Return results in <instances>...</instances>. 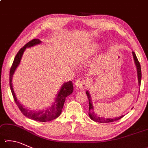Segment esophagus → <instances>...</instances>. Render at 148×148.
<instances>
[{
    "mask_svg": "<svg viewBox=\"0 0 148 148\" xmlns=\"http://www.w3.org/2000/svg\"><path fill=\"white\" fill-rule=\"evenodd\" d=\"M75 85H76V87L77 88H79V89L83 90L87 86V82L84 78H79L76 80V83H75Z\"/></svg>",
    "mask_w": 148,
    "mask_h": 148,
    "instance_id": "obj_1",
    "label": "esophagus"
}]
</instances>
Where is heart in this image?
I'll return each instance as SVG.
<instances>
[{"instance_id":"1","label":"heart","mask_w":148,"mask_h":148,"mask_svg":"<svg viewBox=\"0 0 148 148\" xmlns=\"http://www.w3.org/2000/svg\"><path fill=\"white\" fill-rule=\"evenodd\" d=\"M100 49V45L98 43H92L87 48H86V54L88 56H92V55L95 54ZM105 57L103 54H100L97 57L95 58V60H94L93 64L95 65H100L101 64L103 63L104 61Z\"/></svg>"}]
</instances>
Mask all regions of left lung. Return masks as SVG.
I'll return each instance as SVG.
<instances>
[{"label": "left lung", "instance_id": "obj_1", "mask_svg": "<svg viewBox=\"0 0 148 148\" xmlns=\"http://www.w3.org/2000/svg\"><path fill=\"white\" fill-rule=\"evenodd\" d=\"M134 62H135L136 68V71H137V77H138V86L140 87V83H141V78H142V73H141V67L140 65V63L138 62V60L137 58H136L135 53L134 52H132ZM86 94H87V97L88 99V102H89V110H88V116L90 118L91 120L96 122H100V123H109V122H114V121H116L118 120H120V119L124 116V115H122L119 117H115L112 119V118H104L97 115V114L95 112V109H94L93 105H92V98H91V96L90 95L88 90H86Z\"/></svg>", "mask_w": 148, "mask_h": 148}]
</instances>
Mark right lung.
<instances>
[{"instance_id":"obj_1","label":"right lung","mask_w":148,"mask_h":148,"mask_svg":"<svg viewBox=\"0 0 148 148\" xmlns=\"http://www.w3.org/2000/svg\"><path fill=\"white\" fill-rule=\"evenodd\" d=\"M41 43H42V41H40L39 39H34L32 40L31 41L28 42L27 44H26L25 46L22 48H21L20 50L18 51L14 58V60H13V64L10 69V86L15 103L18 106V109L22 112V113L25 116L28 117L32 120L45 122L54 120L56 118L60 116L61 112H62V109L64 103H65V99L67 96L71 95L72 92H73L74 87L71 81L64 83L61 87L60 90L58 91L57 95H56V97L54 99V101H53L52 105L48 107L46 109L39 110V111H35V110H32L28 108H26V107L23 106L20 103V101L17 100V98L16 97L15 93L13 88L12 79L13 74H14L18 66L19 65L21 58H22L24 52L26 49V48H30Z\"/></svg>"}]
</instances>
